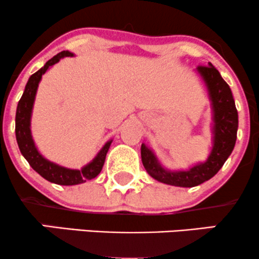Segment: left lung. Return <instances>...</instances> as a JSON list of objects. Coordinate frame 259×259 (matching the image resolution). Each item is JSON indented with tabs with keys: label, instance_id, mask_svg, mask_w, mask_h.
I'll list each match as a JSON object with an SVG mask.
<instances>
[{
	"label": "left lung",
	"instance_id": "left-lung-1",
	"mask_svg": "<svg viewBox=\"0 0 259 259\" xmlns=\"http://www.w3.org/2000/svg\"><path fill=\"white\" fill-rule=\"evenodd\" d=\"M206 82L213 109V147L204 163H198L187 170L171 171L160 165L152 151L141 145V159L145 169L153 179L168 185L194 187L209 180L218 173L233 152L236 142L239 115L230 88L212 63L197 67Z\"/></svg>",
	"mask_w": 259,
	"mask_h": 259
}]
</instances>
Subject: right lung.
<instances>
[{"instance_id":"add662e5","label":"right lung","mask_w":259,"mask_h":259,"mask_svg":"<svg viewBox=\"0 0 259 259\" xmlns=\"http://www.w3.org/2000/svg\"><path fill=\"white\" fill-rule=\"evenodd\" d=\"M73 53L69 51H62L55 57L46 62L41 69L34 73L29 78L26 82L25 90L23 92L22 99L19 100L16 113V138L18 146H19L20 152H22L24 158L28 160L29 164L35 171H37L41 177L51 183L58 184V185H78V184L85 183L86 180H91L96 178L102 170L103 164H105L106 154L108 152L109 146L112 144V140L108 141L102 150L97 153V156L91 160L89 164H86L81 170L78 169H69L61 167L56 163L50 162L49 159L44 158L40 152L37 151L34 144V140L31 136L30 130V119L32 106H34L35 96H36L37 86L41 78L46 70L53 64L59 62V59L64 57H73Z\"/></svg>"}]
</instances>
